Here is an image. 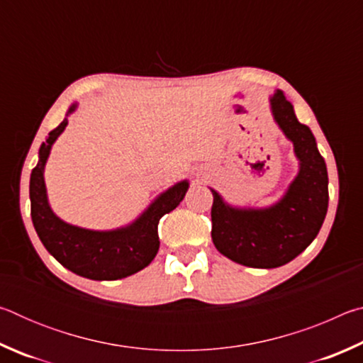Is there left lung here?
I'll return each mask as SVG.
<instances>
[{"mask_svg": "<svg viewBox=\"0 0 363 363\" xmlns=\"http://www.w3.org/2000/svg\"><path fill=\"white\" fill-rule=\"evenodd\" d=\"M274 120L291 140L299 171L277 203L255 210L227 205L213 192L211 238L220 255L256 269L293 261L317 237L328 210L327 164L312 131L294 115L284 91L270 97Z\"/></svg>", "mask_w": 363, "mask_h": 363, "instance_id": "1", "label": "left lung"}]
</instances>
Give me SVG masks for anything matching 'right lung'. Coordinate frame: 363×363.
I'll return each mask as SVG.
<instances>
[{"instance_id":"add662e5","label":"right lung","mask_w":363,"mask_h":363,"mask_svg":"<svg viewBox=\"0 0 363 363\" xmlns=\"http://www.w3.org/2000/svg\"><path fill=\"white\" fill-rule=\"evenodd\" d=\"M77 104L67 115L75 112ZM67 118L49 133L40 147L38 164L30 176L32 220L41 243L64 267L91 280H118L149 266L158 253V223L181 203L189 189L187 181L163 192L133 224L115 230H89L59 219L48 203L45 164L52 144L65 130Z\"/></svg>"}]
</instances>
